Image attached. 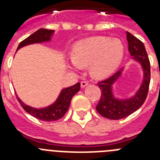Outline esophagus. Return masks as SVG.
Here are the masks:
<instances>
[{"label":"esophagus","instance_id":"obj_1","mask_svg":"<svg viewBox=\"0 0 160 160\" xmlns=\"http://www.w3.org/2000/svg\"><path fill=\"white\" fill-rule=\"evenodd\" d=\"M88 85V82L87 81H82L81 82V87L82 88H84V87H86Z\"/></svg>","mask_w":160,"mask_h":160}]
</instances>
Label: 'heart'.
Instances as JSON below:
<instances>
[{
    "label": "heart",
    "mask_w": 160,
    "mask_h": 160,
    "mask_svg": "<svg viewBox=\"0 0 160 160\" xmlns=\"http://www.w3.org/2000/svg\"><path fill=\"white\" fill-rule=\"evenodd\" d=\"M124 50L123 43L118 38L91 37L74 44L71 64L76 69L90 66L93 77L106 78L113 74L120 66Z\"/></svg>",
    "instance_id": "heart-1"
}]
</instances>
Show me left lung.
<instances>
[{"mask_svg":"<svg viewBox=\"0 0 160 160\" xmlns=\"http://www.w3.org/2000/svg\"><path fill=\"white\" fill-rule=\"evenodd\" d=\"M127 39L130 53L134 60L138 62L142 66L143 80L136 94L127 99L116 98L112 92L113 84L121 76L122 69L118 70L111 77L98 82V86L101 90V98L96 106V110L102 116L109 119H121L136 111L146 100L149 90L151 67L144 44L129 32H127Z\"/></svg>","mask_w":160,"mask_h":160,"instance_id":"8db88e82","label":"left lung"}]
</instances>
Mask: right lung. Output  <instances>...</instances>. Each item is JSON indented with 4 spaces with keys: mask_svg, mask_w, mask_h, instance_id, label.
<instances>
[{
    "mask_svg": "<svg viewBox=\"0 0 160 160\" xmlns=\"http://www.w3.org/2000/svg\"><path fill=\"white\" fill-rule=\"evenodd\" d=\"M53 32H54V30H51V29H38V31L33 32L27 38H25V40L22 41L19 44L17 50H18L23 46L30 45V44L49 42ZM79 90H80V83L79 82L73 85L72 87L63 89L61 91L60 94H59L58 99L55 101V102H53L52 105L49 106V107L41 109L33 108V107L26 105L20 99L18 95L16 96L21 106L23 107V109L26 112L29 113V114L37 118L38 119L46 121V122H50V121H56V120L60 119L61 118L64 116L65 114L69 109V107H70L72 98L76 93L78 92Z\"/></svg>",
    "mask_w": 160,
    "mask_h": 160,
    "instance_id": "add662e5",
    "label": "right lung"
}]
</instances>
